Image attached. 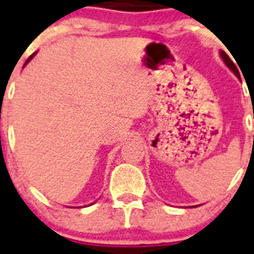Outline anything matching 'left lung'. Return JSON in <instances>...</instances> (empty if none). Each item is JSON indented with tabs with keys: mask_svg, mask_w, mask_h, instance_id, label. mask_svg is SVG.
Instances as JSON below:
<instances>
[{
	"mask_svg": "<svg viewBox=\"0 0 254 254\" xmlns=\"http://www.w3.org/2000/svg\"><path fill=\"white\" fill-rule=\"evenodd\" d=\"M220 56H222V59H223L224 64H226V65H227V66L230 67V69L232 70V71H234L235 75H236V77H238V78H240V74H239V70L236 69V66H235V64L232 63V61H231V59L227 56V53L223 52V51H220Z\"/></svg>",
	"mask_w": 254,
	"mask_h": 254,
	"instance_id": "obj_1",
	"label": "left lung"
}]
</instances>
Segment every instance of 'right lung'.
Returning <instances> with one entry per match:
<instances>
[{"label": "right lung", "mask_w": 254, "mask_h": 254, "mask_svg": "<svg viewBox=\"0 0 254 254\" xmlns=\"http://www.w3.org/2000/svg\"><path fill=\"white\" fill-rule=\"evenodd\" d=\"M34 56H35V53H34V55H32V56H31V57H28V60H27V61H26V64H27V63H28V61H30V60H31V59H32V57H34ZM26 64H24V65H26Z\"/></svg>", "instance_id": "add662e5"}]
</instances>
